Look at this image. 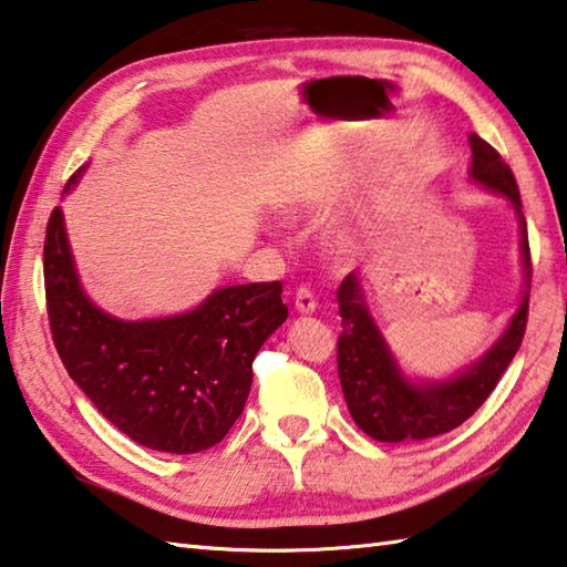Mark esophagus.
<instances>
[{"label": "esophagus", "instance_id": "34e87169", "mask_svg": "<svg viewBox=\"0 0 567 567\" xmlns=\"http://www.w3.org/2000/svg\"><path fill=\"white\" fill-rule=\"evenodd\" d=\"M295 310L300 315H312L317 310V300L310 287H300V290L295 292Z\"/></svg>", "mask_w": 567, "mask_h": 567}]
</instances>
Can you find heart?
Wrapping results in <instances>:
<instances>
[{"mask_svg":"<svg viewBox=\"0 0 567 567\" xmlns=\"http://www.w3.org/2000/svg\"><path fill=\"white\" fill-rule=\"evenodd\" d=\"M327 248H329V252L337 255V257H347L349 252L354 250L352 233L342 228V225H337V228H332L327 235Z\"/></svg>","mask_w":567,"mask_h":567,"instance_id":"b5f03b06","label":"heart"}]
</instances>
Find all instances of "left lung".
<instances>
[{"instance_id": "left-lung-1", "label": "left lung", "mask_w": 567, "mask_h": 567, "mask_svg": "<svg viewBox=\"0 0 567 567\" xmlns=\"http://www.w3.org/2000/svg\"><path fill=\"white\" fill-rule=\"evenodd\" d=\"M468 178L491 193L506 198L518 218L523 282L530 287L528 228L523 218L518 183L498 151L471 133ZM342 334L337 342V369L344 401L354 424L374 441L401 444L424 441L461 426L496 389L501 374L516 357L528 322V290L508 319L506 329L476 362L463 367L446 379H414L399 367L382 329L369 312L362 280L349 272L337 290Z\"/></svg>"}]
</instances>
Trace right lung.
Returning a JSON list of instances; mask_svg holds the SVG:
<instances>
[{"label": "right lung", "mask_w": 567, "mask_h": 567, "mask_svg": "<svg viewBox=\"0 0 567 567\" xmlns=\"http://www.w3.org/2000/svg\"><path fill=\"white\" fill-rule=\"evenodd\" d=\"M44 285L69 377L118 431L166 454L220 444L248 401L255 354L287 319L280 282L220 287L183 315L113 317L84 292L61 208L47 225Z\"/></svg>", "instance_id": "obj_1"}]
</instances>
